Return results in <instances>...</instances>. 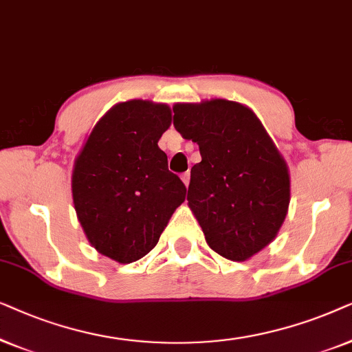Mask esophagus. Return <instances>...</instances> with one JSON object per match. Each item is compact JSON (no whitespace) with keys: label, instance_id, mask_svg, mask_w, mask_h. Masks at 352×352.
Instances as JSON below:
<instances>
[{"label":"esophagus","instance_id":"1","mask_svg":"<svg viewBox=\"0 0 352 352\" xmlns=\"http://www.w3.org/2000/svg\"><path fill=\"white\" fill-rule=\"evenodd\" d=\"M182 180H184L185 186H188L190 185V172H185L184 175H182Z\"/></svg>","mask_w":352,"mask_h":352}]
</instances>
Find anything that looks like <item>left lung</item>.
Instances as JSON below:
<instances>
[{"label": "left lung", "instance_id": "1", "mask_svg": "<svg viewBox=\"0 0 352 352\" xmlns=\"http://www.w3.org/2000/svg\"><path fill=\"white\" fill-rule=\"evenodd\" d=\"M173 125L199 144L186 199L206 241L225 259H251L275 240L288 214L287 161L241 102H177Z\"/></svg>", "mask_w": 352, "mask_h": 352}]
</instances>
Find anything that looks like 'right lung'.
Masks as SVG:
<instances>
[{
  "instance_id": "add662e5",
  "label": "right lung",
  "mask_w": 352,
  "mask_h": 352,
  "mask_svg": "<svg viewBox=\"0 0 352 352\" xmlns=\"http://www.w3.org/2000/svg\"><path fill=\"white\" fill-rule=\"evenodd\" d=\"M164 102H117L96 122L77 154L72 199L91 246L109 259L130 264L157 245L186 188L167 168L157 146L170 127Z\"/></svg>"
}]
</instances>
